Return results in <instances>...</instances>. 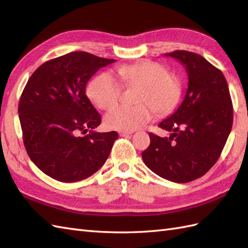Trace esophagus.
Segmentation results:
<instances>
[{"instance_id": "34e87169", "label": "esophagus", "mask_w": 248, "mask_h": 248, "mask_svg": "<svg viewBox=\"0 0 248 248\" xmlns=\"http://www.w3.org/2000/svg\"><path fill=\"white\" fill-rule=\"evenodd\" d=\"M131 133H132V131H124V130L119 131V134L121 137H126V136H128V134H131Z\"/></svg>"}]
</instances>
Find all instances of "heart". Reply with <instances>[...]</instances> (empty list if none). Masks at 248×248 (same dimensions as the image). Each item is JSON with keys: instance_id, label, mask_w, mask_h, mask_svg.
<instances>
[{"instance_id": "b5f03b06", "label": "heart", "mask_w": 248, "mask_h": 248, "mask_svg": "<svg viewBox=\"0 0 248 248\" xmlns=\"http://www.w3.org/2000/svg\"><path fill=\"white\" fill-rule=\"evenodd\" d=\"M115 73L120 83L108 73H103L90 82V100L98 108L108 109L118 101L123 85L138 88L136 102L139 104L110 108L104 116V124L109 129L131 131L140 128L152 119L153 111L158 116L170 112L181 97V80L157 63L121 65Z\"/></svg>"}]
</instances>
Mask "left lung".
Segmentation results:
<instances>
[{
	"label": "left lung",
	"mask_w": 248,
	"mask_h": 248,
	"mask_svg": "<svg viewBox=\"0 0 248 248\" xmlns=\"http://www.w3.org/2000/svg\"><path fill=\"white\" fill-rule=\"evenodd\" d=\"M164 56L179 60L188 76L181 106L158 127L170 138L149 133L150 146L141 153L156 175L176 183L193 181L218 160L232 125V103L222 72L205 58L186 50Z\"/></svg>",
	"instance_id": "left-lung-1"
}]
</instances>
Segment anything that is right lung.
Returning a JSON list of instances; mask_svg holds the SVG:
<instances>
[{"label":"right lung","mask_w":248,"mask_h":248,"mask_svg":"<svg viewBox=\"0 0 248 248\" xmlns=\"http://www.w3.org/2000/svg\"><path fill=\"white\" fill-rule=\"evenodd\" d=\"M116 60L74 51L43 63L21 93L18 115L27 153L44 174L60 182L87 179L107 161L116 131L95 132L99 112L86 85Z\"/></svg>","instance_id":"right-lung-1"}]
</instances>
